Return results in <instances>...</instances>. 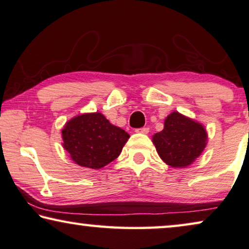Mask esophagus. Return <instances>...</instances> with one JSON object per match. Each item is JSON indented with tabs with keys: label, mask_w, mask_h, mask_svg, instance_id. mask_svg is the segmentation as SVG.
Masks as SVG:
<instances>
[{
	"label": "esophagus",
	"mask_w": 249,
	"mask_h": 249,
	"mask_svg": "<svg viewBox=\"0 0 249 249\" xmlns=\"http://www.w3.org/2000/svg\"><path fill=\"white\" fill-rule=\"evenodd\" d=\"M135 132H136V133H141V134H147V133H148V128H147V127L136 128Z\"/></svg>",
	"instance_id": "esophagus-1"
}]
</instances>
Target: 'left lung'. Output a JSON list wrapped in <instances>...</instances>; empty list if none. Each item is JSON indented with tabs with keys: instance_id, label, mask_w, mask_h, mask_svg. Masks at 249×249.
<instances>
[{
	"instance_id": "left-lung-1",
	"label": "left lung",
	"mask_w": 249,
	"mask_h": 249,
	"mask_svg": "<svg viewBox=\"0 0 249 249\" xmlns=\"http://www.w3.org/2000/svg\"><path fill=\"white\" fill-rule=\"evenodd\" d=\"M152 142L162 161L172 168H187L198 159L208 142L201 123L172 112L164 120V127L152 136Z\"/></svg>"
}]
</instances>
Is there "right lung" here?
<instances>
[{
    "label": "right lung",
    "instance_id": "obj_1",
    "mask_svg": "<svg viewBox=\"0 0 249 249\" xmlns=\"http://www.w3.org/2000/svg\"><path fill=\"white\" fill-rule=\"evenodd\" d=\"M62 146L78 165L101 169L121 154L129 135L109 123L102 113H84L72 117L61 129Z\"/></svg>",
    "mask_w": 249,
    "mask_h": 249
}]
</instances>
